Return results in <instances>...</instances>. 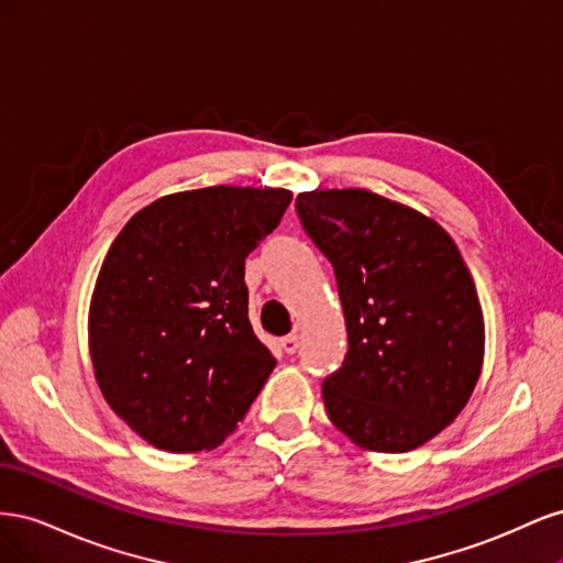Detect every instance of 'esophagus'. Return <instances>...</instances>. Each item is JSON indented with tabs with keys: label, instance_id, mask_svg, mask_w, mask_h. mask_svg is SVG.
Here are the masks:
<instances>
[{
	"label": "esophagus",
	"instance_id": "1",
	"mask_svg": "<svg viewBox=\"0 0 563 563\" xmlns=\"http://www.w3.org/2000/svg\"><path fill=\"white\" fill-rule=\"evenodd\" d=\"M298 345H300L298 333H291V335L282 338V350H284L286 354H296V352H298Z\"/></svg>",
	"mask_w": 563,
	"mask_h": 563
}]
</instances>
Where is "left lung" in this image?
Segmentation results:
<instances>
[{"mask_svg": "<svg viewBox=\"0 0 563 563\" xmlns=\"http://www.w3.org/2000/svg\"><path fill=\"white\" fill-rule=\"evenodd\" d=\"M296 211L345 312V362L321 385L331 422L368 451L422 446L482 373L484 314L463 255L432 218L368 190L300 192Z\"/></svg>", "mask_w": 563, "mask_h": 563, "instance_id": "obj_1", "label": "left lung"}]
</instances>
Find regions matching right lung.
I'll list each match as a JSON object with an SVG mask.
<instances>
[{"label": "right lung", "mask_w": 563, "mask_h": 563, "mask_svg": "<svg viewBox=\"0 0 563 563\" xmlns=\"http://www.w3.org/2000/svg\"><path fill=\"white\" fill-rule=\"evenodd\" d=\"M288 203L282 187H203L152 201L117 234L89 352L106 401L147 444H223L277 366L251 329L244 263Z\"/></svg>", "instance_id": "obj_1"}]
</instances>
